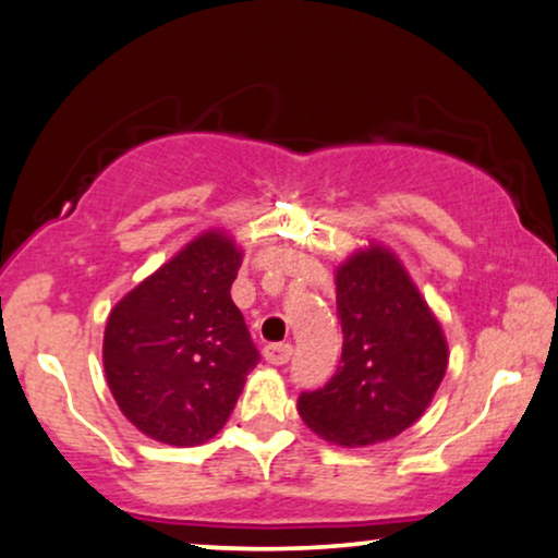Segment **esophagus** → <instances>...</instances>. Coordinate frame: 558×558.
Here are the masks:
<instances>
[{
  "label": "esophagus",
  "instance_id": "obj_1",
  "mask_svg": "<svg viewBox=\"0 0 558 558\" xmlns=\"http://www.w3.org/2000/svg\"><path fill=\"white\" fill-rule=\"evenodd\" d=\"M293 355V344L288 342H275V344H265V361L272 365H283L291 361Z\"/></svg>",
  "mask_w": 558,
  "mask_h": 558
}]
</instances>
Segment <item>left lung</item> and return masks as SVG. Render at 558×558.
<instances>
[{
    "instance_id": "8db88e82",
    "label": "left lung",
    "mask_w": 558,
    "mask_h": 558,
    "mask_svg": "<svg viewBox=\"0 0 558 558\" xmlns=\"http://www.w3.org/2000/svg\"><path fill=\"white\" fill-rule=\"evenodd\" d=\"M342 365L303 391L299 414L337 446H373L412 427L448 368V344L404 265L371 244L337 267Z\"/></svg>"
}]
</instances>
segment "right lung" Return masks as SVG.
I'll return each mask as SVG.
<instances>
[{
    "mask_svg": "<svg viewBox=\"0 0 558 558\" xmlns=\"http://www.w3.org/2000/svg\"><path fill=\"white\" fill-rule=\"evenodd\" d=\"M242 250L206 231L125 293L108 316L105 378L121 412L167 446H201L227 425L259 363L231 301Z\"/></svg>",
    "mask_w": 558,
    "mask_h": 558,
    "instance_id": "obj_1",
    "label": "right lung"
}]
</instances>
